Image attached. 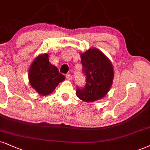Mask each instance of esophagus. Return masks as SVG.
I'll use <instances>...</instances> for the list:
<instances>
[{
  "label": "esophagus",
  "mask_w": 150,
  "mask_h": 150,
  "mask_svg": "<svg viewBox=\"0 0 150 150\" xmlns=\"http://www.w3.org/2000/svg\"><path fill=\"white\" fill-rule=\"evenodd\" d=\"M66 78L68 79V80L71 81V75L70 74H67L66 75Z\"/></svg>",
  "instance_id": "obj_1"
}]
</instances>
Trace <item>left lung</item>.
Wrapping results in <instances>:
<instances>
[{"label": "left lung", "mask_w": 150, "mask_h": 150, "mask_svg": "<svg viewBox=\"0 0 150 150\" xmlns=\"http://www.w3.org/2000/svg\"><path fill=\"white\" fill-rule=\"evenodd\" d=\"M81 61L86 83L83 88H77V97L86 102H94L102 99L112 84L114 71L111 62L96 48L81 53Z\"/></svg>", "instance_id": "1"}]
</instances>
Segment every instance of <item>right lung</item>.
Listing matches in <instances>:
<instances>
[{
  "mask_svg": "<svg viewBox=\"0 0 150 150\" xmlns=\"http://www.w3.org/2000/svg\"><path fill=\"white\" fill-rule=\"evenodd\" d=\"M29 83L40 95L46 96L53 92L57 86L64 81V75L49 62L47 53L38 55L31 64L28 71Z\"/></svg>",
  "mask_w": 150,
  "mask_h": 150,
  "instance_id": "1",
  "label": "right lung"
}]
</instances>
